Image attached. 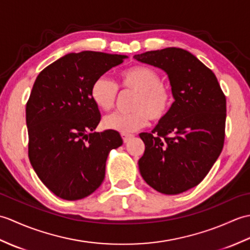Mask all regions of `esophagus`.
<instances>
[{
  "instance_id": "esophagus-1",
  "label": "esophagus",
  "mask_w": 250,
  "mask_h": 250,
  "mask_svg": "<svg viewBox=\"0 0 250 250\" xmlns=\"http://www.w3.org/2000/svg\"><path fill=\"white\" fill-rule=\"evenodd\" d=\"M132 136H133V135H132V134H129V133H121V137H122V140H124V142H125V143L128 142V141L131 139Z\"/></svg>"
}]
</instances>
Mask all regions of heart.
<instances>
[{
  "label": "heart",
  "mask_w": 250,
  "mask_h": 250,
  "mask_svg": "<svg viewBox=\"0 0 250 250\" xmlns=\"http://www.w3.org/2000/svg\"><path fill=\"white\" fill-rule=\"evenodd\" d=\"M156 70L145 65L130 67L120 74V83L125 91L135 92L129 113H113L104 117L105 128L128 133L147 125L149 119L161 121L168 115L174 102L171 86L161 83ZM119 94L118 86L107 76L93 82L90 95L99 108L109 110L114 107Z\"/></svg>",
  "instance_id": "obj_1"
}]
</instances>
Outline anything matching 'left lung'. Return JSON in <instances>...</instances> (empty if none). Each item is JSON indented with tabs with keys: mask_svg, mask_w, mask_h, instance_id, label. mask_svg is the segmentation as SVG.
Instances as JSON below:
<instances>
[{
	"mask_svg": "<svg viewBox=\"0 0 250 250\" xmlns=\"http://www.w3.org/2000/svg\"><path fill=\"white\" fill-rule=\"evenodd\" d=\"M134 59L166 72L175 100L151 133L140 134L141 175L158 192L182 193L204 179L221 153L226 97L215 74L187 50L168 47Z\"/></svg>",
	"mask_w": 250,
	"mask_h": 250,
	"instance_id": "obj_1",
	"label": "left lung"
}]
</instances>
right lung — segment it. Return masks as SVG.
<instances>
[{
  "instance_id": "add662e5",
  "label": "right lung",
  "mask_w": 250,
  "mask_h": 250,
  "mask_svg": "<svg viewBox=\"0 0 250 250\" xmlns=\"http://www.w3.org/2000/svg\"><path fill=\"white\" fill-rule=\"evenodd\" d=\"M126 58L73 52L35 79L25 108L29 159L42 183L63 200H81L94 192L104 180L109 151L122 145L117 131L89 133L101 120L90 89Z\"/></svg>"
}]
</instances>
